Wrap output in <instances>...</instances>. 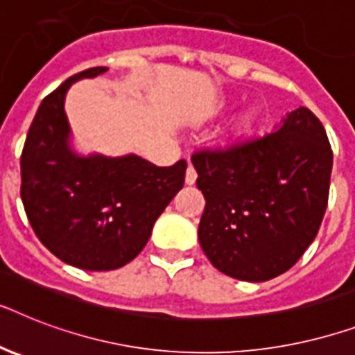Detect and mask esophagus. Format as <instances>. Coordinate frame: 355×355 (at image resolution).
<instances>
[{"label":"esophagus","instance_id":"obj_1","mask_svg":"<svg viewBox=\"0 0 355 355\" xmlns=\"http://www.w3.org/2000/svg\"><path fill=\"white\" fill-rule=\"evenodd\" d=\"M195 182H197V171H195V168L189 164L186 169V184L187 186H193Z\"/></svg>","mask_w":355,"mask_h":355}]
</instances>
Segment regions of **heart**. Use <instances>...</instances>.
Masks as SVG:
<instances>
[{
  "label": "heart",
  "instance_id": "1",
  "mask_svg": "<svg viewBox=\"0 0 355 355\" xmlns=\"http://www.w3.org/2000/svg\"><path fill=\"white\" fill-rule=\"evenodd\" d=\"M250 125H252V114H244V116L239 120L237 128L235 129H237V132L241 135V132L248 131V129H250Z\"/></svg>",
  "mask_w": 355,
  "mask_h": 355
}]
</instances>
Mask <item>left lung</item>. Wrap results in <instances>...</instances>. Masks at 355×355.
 I'll list each match as a JSON object with an SVG mask.
<instances>
[{"label":"left lung","instance_id":"obj_1","mask_svg":"<svg viewBox=\"0 0 355 355\" xmlns=\"http://www.w3.org/2000/svg\"><path fill=\"white\" fill-rule=\"evenodd\" d=\"M191 162L206 198L198 241L218 272L270 281L313 243L327 211L334 155L310 109H293L259 140L197 153Z\"/></svg>","mask_w":355,"mask_h":355}]
</instances>
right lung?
I'll use <instances>...</instances> for the list:
<instances>
[{
	"label": "right lung",
	"instance_id": "obj_1",
	"mask_svg": "<svg viewBox=\"0 0 355 355\" xmlns=\"http://www.w3.org/2000/svg\"><path fill=\"white\" fill-rule=\"evenodd\" d=\"M105 71L74 74L43 98L21 153V200L36 237L60 261L89 272L122 268L142 252L187 168L184 160L158 168L135 153L105 157L73 148L69 87Z\"/></svg>",
	"mask_w": 355,
	"mask_h": 355
}]
</instances>
